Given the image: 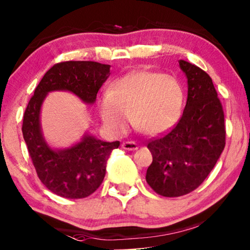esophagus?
<instances>
[{"label":"esophagus","instance_id":"1","mask_svg":"<svg viewBox=\"0 0 250 250\" xmlns=\"http://www.w3.org/2000/svg\"><path fill=\"white\" fill-rule=\"evenodd\" d=\"M122 148L126 150H136L138 149V145L135 142H124L122 143Z\"/></svg>","mask_w":250,"mask_h":250}]
</instances>
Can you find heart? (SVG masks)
<instances>
[{"label": "heart", "instance_id": "1", "mask_svg": "<svg viewBox=\"0 0 250 250\" xmlns=\"http://www.w3.org/2000/svg\"><path fill=\"white\" fill-rule=\"evenodd\" d=\"M184 106V90L174 77L136 71L122 77L100 102V114L108 131L121 135L131 118L147 135L167 132L177 124Z\"/></svg>", "mask_w": 250, "mask_h": 250}]
</instances>
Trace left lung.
<instances>
[{
  "label": "left lung",
  "mask_w": 250,
  "mask_h": 250,
  "mask_svg": "<svg viewBox=\"0 0 250 250\" xmlns=\"http://www.w3.org/2000/svg\"><path fill=\"white\" fill-rule=\"evenodd\" d=\"M179 65L188 80L184 113L170 132L147 145L153 162L146 181L164 197L184 196L198 188L226 146L223 108L212 78L184 60Z\"/></svg>",
  "instance_id": "8db88e82"
}]
</instances>
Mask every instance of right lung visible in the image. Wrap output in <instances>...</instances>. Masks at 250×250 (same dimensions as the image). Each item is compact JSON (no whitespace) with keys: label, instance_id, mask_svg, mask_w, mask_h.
I'll return each instance as SVG.
<instances>
[{"label":"right lung","instance_id":"right-lung-1","mask_svg":"<svg viewBox=\"0 0 250 250\" xmlns=\"http://www.w3.org/2000/svg\"><path fill=\"white\" fill-rule=\"evenodd\" d=\"M111 65L94 61L56 63L45 73L23 114L22 135L38 178L48 190L69 199L85 198L104 180L106 162L120 142L107 143L85 133L79 143L53 149L45 142L41 126L42 104L50 91L65 90L87 104H94Z\"/></svg>","mask_w":250,"mask_h":250}]
</instances>
